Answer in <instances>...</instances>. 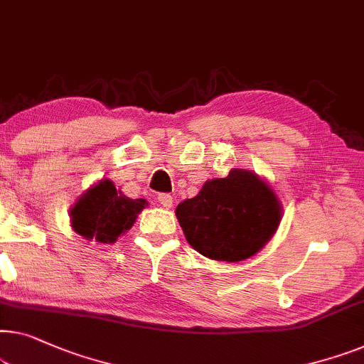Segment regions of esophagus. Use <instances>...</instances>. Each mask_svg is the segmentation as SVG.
Returning a JSON list of instances; mask_svg holds the SVG:
<instances>
[{
  "label": "esophagus",
  "mask_w": 364,
  "mask_h": 364,
  "mask_svg": "<svg viewBox=\"0 0 364 364\" xmlns=\"http://www.w3.org/2000/svg\"><path fill=\"white\" fill-rule=\"evenodd\" d=\"M157 202H159L164 208H171L173 205V198L169 193H159L157 195Z\"/></svg>",
  "instance_id": "34e87169"
}]
</instances>
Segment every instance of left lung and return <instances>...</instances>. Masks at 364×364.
I'll use <instances>...</instances> for the list:
<instances>
[{
    "instance_id": "obj_1",
    "label": "left lung",
    "mask_w": 364,
    "mask_h": 364,
    "mask_svg": "<svg viewBox=\"0 0 364 364\" xmlns=\"http://www.w3.org/2000/svg\"><path fill=\"white\" fill-rule=\"evenodd\" d=\"M176 217L195 251L215 261L238 262L269 243L282 220V205L257 173L231 169L178 203Z\"/></svg>"
}]
</instances>
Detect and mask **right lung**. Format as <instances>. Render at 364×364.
Here are the masks:
<instances>
[{"label": "right lung", "mask_w": 364, "mask_h": 364, "mask_svg": "<svg viewBox=\"0 0 364 364\" xmlns=\"http://www.w3.org/2000/svg\"><path fill=\"white\" fill-rule=\"evenodd\" d=\"M147 205L144 198L126 197L109 178H102L77 198L68 217L72 230L87 241L113 245Z\"/></svg>", "instance_id": "add662e5"}]
</instances>
